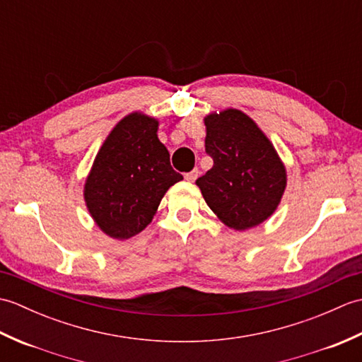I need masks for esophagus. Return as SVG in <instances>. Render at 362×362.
Here are the masks:
<instances>
[{"mask_svg":"<svg viewBox=\"0 0 362 362\" xmlns=\"http://www.w3.org/2000/svg\"><path fill=\"white\" fill-rule=\"evenodd\" d=\"M197 175H199V169L196 168V169H193V171H189V173L185 174V180L193 183V182L197 179Z\"/></svg>","mask_w":362,"mask_h":362,"instance_id":"obj_1","label":"esophagus"}]
</instances>
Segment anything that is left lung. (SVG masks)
<instances>
[{"label":"left lung","mask_w":362,"mask_h":362,"mask_svg":"<svg viewBox=\"0 0 362 362\" xmlns=\"http://www.w3.org/2000/svg\"><path fill=\"white\" fill-rule=\"evenodd\" d=\"M213 168L196 180L206 205L230 228L259 226L279 206L286 169L255 121L236 109L205 117Z\"/></svg>","instance_id":"obj_1"}]
</instances>
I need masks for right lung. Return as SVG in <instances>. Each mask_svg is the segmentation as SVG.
I'll return each instance as SVG.
<instances>
[{
    "label": "right lung",
    "instance_id": "obj_1",
    "mask_svg": "<svg viewBox=\"0 0 362 362\" xmlns=\"http://www.w3.org/2000/svg\"><path fill=\"white\" fill-rule=\"evenodd\" d=\"M158 121L134 112L105 138L83 187L96 226L113 240H127L148 227L160 201L182 174L169 163L157 136Z\"/></svg>",
    "mask_w": 362,
    "mask_h": 362
}]
</instances>
